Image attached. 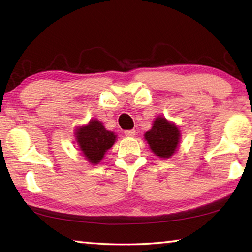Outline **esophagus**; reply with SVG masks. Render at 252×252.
Listing matches in <instances>:
<instances>
[{"label": "esophagus", "instance_id": "34e87169", "mask_svg": "<svg viewBox=\"0 0 252 252\" xmlns=\"http://www.w3.org/2000/svg\"><path fill=\"white\" fill-rule=\"evenodd\" d=\"M124 134H125V136H127V137H134V136L136 135V131H135L134 129L125 130V131H124Z\"/></svg>", "mask_w": 252, "mask_h": 252}]
</instances>
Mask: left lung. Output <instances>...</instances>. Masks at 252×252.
<instances>
[{
	"label": "left lung",
	"mask_w": 252,
	"mask_h": 252,
	"mask_svg": "<svg viewBox=\"0 0 252 252\" xmlns=\"http://www.w3.org/2000/svg\"><path fill=\"white\" fill-rule=\"evenodd\" d=\"M145 139L157 156L169 158L177 150L180 131L177 126L171 124L165 118L158 117L154 122L153 128L145 134Z\"/></svg>",
	"instance_id": "left-lung-1"
}]
</instances>
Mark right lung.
Returning a JSON list of instances; mask_svg holds the SVG:
<instances>
[{"mask_svg":"<svg viewBox=\"0 0 252 252\" xmlns=\"http://www.w3.org/2000/svg\"><path fill=\"white\" fill-rule=\"evenodd\" d=\"M77 140L85 158L93 164H97L103 159L104 154L115 142L114 132L106 130L101 122L93 120L75 132Z\"/></svg>","mask_w":252,"mask_h":252,"instance_id":"obj_1","label":"right lung"}]
</instances>
